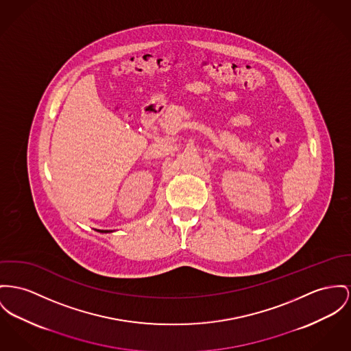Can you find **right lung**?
<instances>
[{
	"label": "right lung",
	"instance_id": "right-lung-1",
	"mask_svg": "<svg viewBox=\"0 0 351 351\" xmlns=\"http://www.w3.org/2000/svg\"><path fill=\"white\" fill-rule=\"evenodd\" d=\"M97 230V229H95ZM97 232H99V233H112L113 230H97Z\"/></svg>",
	"mask_w": 351,
	"mask_h": 351
}]
</instances>
